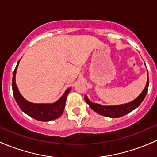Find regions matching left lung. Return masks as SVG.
<instances>
[{
  "label": "left lung",
  "mask_w": 157,
  "mask_h": 157,
  "mask_svg": "<svg viewBox=\"0 0 157 157\" xmlns=\"http://www.w3.org/2000/svg\"><path fill=\"white\" fill-rule=\"evenodd\" d=\"M148 86L149 78L148 71H147V80L146 86H145L143 91L141 92V93L135 99H134L131 102L117 105H100V104L95 103V102H91L88 99L86 95H85L84 99L86 103L89 105V106L93 109V111H95L96 113L99 114L101 115H103V116L109 117V118H119V117L124 116V115H127L129 112H132L133 110L137 109L140 105V103L143 102L145 96H146L147 90H148Z\"/></svg>",
  "instance_id": "obj_1"
}]
</instances>
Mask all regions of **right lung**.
Segmentation results:
<instances>
[{
	"mask_svg": "<svg viewBox=\"0 0 157 157\" xmlns=\"http://www.w3.org/2000/svg\"><path fill=\"white\" fill-rule=\"evenodd\" d=\"M20 61L17 63V67L13 71L12 81L13 93L19 107L26 115L38 121H49L59 118L64 112L66 99L71 88L67 89L62 96L53 103H33L29 102L22 96L16 83V74Z\"/></svg>",
	"mask_w": 157,
	"mask_h": 157,
	"instance_id": "right-lung-1",
	"label": "right lung"
}]
</instances>
